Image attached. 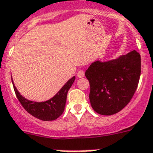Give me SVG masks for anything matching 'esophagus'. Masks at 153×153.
Here are the masks:
<instances>
[{
  "label": "esophagus",
  "mask_w": 153,
  "mask_h": 153,
  "mask_svg": "<svg viewBox=\"0 0 153 153\" xmlns=\"http://www.w3.org/2000/svg\"><path fill=\"white\" fill-rule=\"evenodd\" d=\"M76 76H77V77H79V78H83L84 76V72L83 70L78 71V73H77V74H76Z\"/></svg>",
  "instance_id": "obj_1"
}]
</instances>
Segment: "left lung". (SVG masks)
<instances>
[{
  "label": "left lung",
  "mask_w": 153,
  "mask_h": 153,
  "mask_svg": "<svg viewBox=\"0 0 153 153\" xmlns=\"http://www.w3.org/2000/svg\"><path fill=\"white\" fill-rule=\"evenodd\" d=\"M93 110L111 115L123 110L135 93L140 76V55L136 51L107 62L96 61L85 72Z\"/></svg>",
  "instance_id": "obj_1"
}]
</instances>
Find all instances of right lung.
<instances>
[{
  "mask_svg": "<svg viewBox=\"0 0 153 153\" xmlns=\"http://www.w3.org/2000/svg\"><path fill=\"white\" fill-rule=\"evenodd\" d=\"M75 80V76H73L67 81L65 85L60 89L55 96L50 100L44 102H35L30 101L20 95L13 81V88L17 99L24 107V108L35 118L42 121H53L57 119L64 112L65 102H66L67 93Z\"/></svg>",
  "mask_w": 153,
  "mask_h": 153,
  "instance_id": "obj_1",
  "label": "right lung"
}]
</instances>
